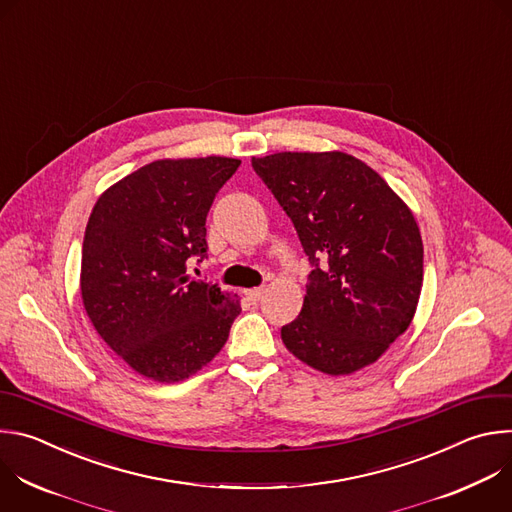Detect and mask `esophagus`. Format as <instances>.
Here are the masks:
<instances>
[{"instance_id": "34e87169", "label": "esophagus", "mask_w": 512, "mask_h": 512, "mask_svg": "<svg viewBox=\"0 0 512 512\" xmlns=\"http://www.w3.org/2000/svg\"><path fill=\"white\" fill-rule=\"evenodd\" d=\"M245 296L253 302V304H257L261 298H263V289L261 287H255V289H247L245 291Z\"/></svg>"}]
</instances>
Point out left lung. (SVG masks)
Here are the masks:
<instances>
[{
  "label": "left lung",
  "instance_id": "1",
  "mask_svg": "<svg viewBox=\"0 0 512 512\" xmlns=\"http://www.w3.org/2000/svg\"><path fill=\"white\" fill-rule=\"evenodd\" d=\"M312 263L285 348L326 375L373 364L411 324L423 283L413 212L364 162L342 152L251 160Z\"/></svg>",
  "mask_w": 512,
  "mask_h": 512
}]
</instances>
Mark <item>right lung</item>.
Returning <instances> with one entry per match:
<instances>
[{"mask_svg":"<svg viewBox=\"0 0 512 512\" xmlns=\"http://www.w3.org/2000/svg\"><path fill=\"white\" fill-rule=\"evenodd\" d=\"M235 158L158 160L107 188L87 223L81 296L99 336L156 383H178L221 352L239 298L192 279L206 257V216Z\"/></svg>","mask_w":512,"mask_h":512,"instance_id":"add662e5","label":"right lung"}]
</instances>
